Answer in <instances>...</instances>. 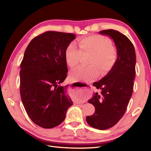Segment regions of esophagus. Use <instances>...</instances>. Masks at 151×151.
<instances>
[{
    "instance_id": "esophagus-1",
    "label": "esophagus",
    "mask_w": 151,
    "mask_h": 151,
    "mask_svg": "<svg viewBox=\"0 0 151 151\" xmlns=\"http://www.w3.org/2000/svg\"><path fill=\"white\" fill-rule=\"evenodd\" d=\"M89 86H91V87H92V85H91V84H90V85H89Z\"/></svg>"
}]
</instances>
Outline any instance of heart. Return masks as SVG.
<instances>
[{"label": "heart", "mask_w": 151, "mask_h": 151, "mask_svg": "<svg viewBox=\"0 0 151 151\" xmlns=\"http://www.w3.org/2000/svg\"><path fill=\"white\" fill-rule=\"evenodd\" d=\"M79 49L71 43L65 50V60L72 69L79 65L82 54L91 53L88 67H82L74 72L71 78L75 81L89 82L97 77L99 70L105 72L115 65L118 57L116 49L111 45V41L105 36L95 35L79 40Z\"/></svg>", "instance_id": "b5f03b06"}]
</instances>
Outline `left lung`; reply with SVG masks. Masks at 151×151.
<instances>
[{
	"mask_svg": "<svg viewBox=\"0 0 151 151\" xmlns=\"http://www.w3.org/2000/svg\"><path fill=\"white\" fill-rule=\"evenodd\" d=\"M110 36L118 52L116 63L108 74L93 86L101 89L88 100L95 107L93 115L86 120L95 129L106 130L118 122L124 115L134 89L136 55L133 44L120 32L114 29L99 31Z\"/></svg>",
	"mask_w": 151,
	"mask_h": 151,
	"instance_id": "obj_1",
	"label": "left lung"
}]
</instances>
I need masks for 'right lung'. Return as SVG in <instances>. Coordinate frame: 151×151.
<instances>
[{
    "label": "right lung",
    "instance_id": "right-lung-1",
    "mask_svg": "<svg viewBox=\"0 0 151 151\" xmlns=\"http://www.w3.org/2000/svg\"><path fill=\"white\" fill-rule=\"evenodd\" d=\"M75 38L74 34L49 31L35 37L25 50L21 98L30 119L44 129L60 125L73 104L67 94L68 85L61 84L68 72L65 50Z\"/></svg>",
    "mask_w": 151,
    "mask_h": 151
}]
</instances>
